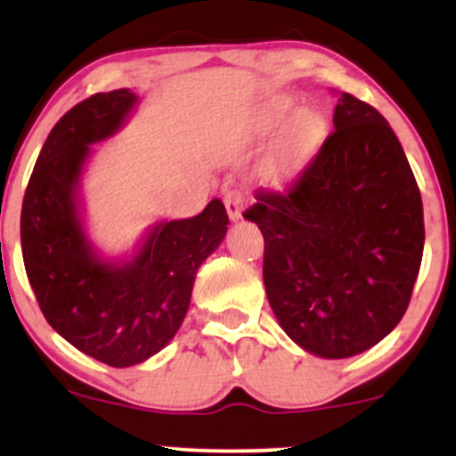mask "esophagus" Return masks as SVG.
<instances>
[{
	"label": "esophagus",
	"mask_w": 456,
	"mask_h": 456,
	"mask_svg": "<svg viewBox=\"0 0 456 456\" xmlns=\"http://www.w3.org/2000/svg\"><path fill=\"white\" fill-rule=\"evenodd\" d=\"M245 205H247L245 191L227 190V194H224V207H227L229 218H232V220H240Z\"/></svg>",
	"instance_id": "esophagus-1"
}]
</instances>
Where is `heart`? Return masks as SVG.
<instances>
[{"label":"heart","mask_w":456,"mask_h":456,"mask_svg":"<svg viewBox=\"0 0 456 456\" xmlns=\"http://www.w3.org/2000/svg\"><path fill=\"white\" fill-rule=\"evenodd\" d=\"M296 105L287 99L273 101L265 105L249 117L245 126L247 139L265 141L273 136L289 117L293 114ZM326 139V118L317 110H302L291 118L284 132L275 142L273 151L266 163V172L273 181H289L302 172L306 163L317 154L322 142Z\"/></svg>","instance_id":"obj_1"}]
</instances>
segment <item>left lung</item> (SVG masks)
I'll return each instance as SVG.
<instances>
[{
  "mask_svg": "<svg viewBox=\"0 0 456 456\" xmlns=\"http://www.w3.org/2000/svg\"><path fill=\"white\" fill-rule=\"evenodd\" d=\"M335 130L284 191L257 190L245 218L265 238L266 297L314 355L342 360L399 324L424 256V207L388 121L342 92Z\"/></svg>",
  "mask_w": 456,
  "mask_h": 456,
  "instance_id": "obj_1",
  "label": "left lung"
}]
</instances>
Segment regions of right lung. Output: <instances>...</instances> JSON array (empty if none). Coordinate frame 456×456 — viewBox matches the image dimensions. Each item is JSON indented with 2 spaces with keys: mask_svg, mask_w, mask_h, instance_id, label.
I'll list each match as a JSON object with an SVG mask.
<instances>
[{
  "mask_svg": "<svg viewBox=\"0 0 456 456\" xmlns=\"http://www.w3.org/2000/svg\"><path fill=\"white\" fill-rule=\"evenodd\" d=\"M134 103L121 87L68 110L41 147L21 207V254L41 314L72 346L114 369L141 364L176 335L196 271L229 224L214 199L194 218L156 224L132 262L96 257L77 185L92 142L112 136Z\"/></svg>",
  "mask_w": 456,
  "mask_h": 456,
  "instance_id": "1",
  "label": "right lung"
}]
</instances>
